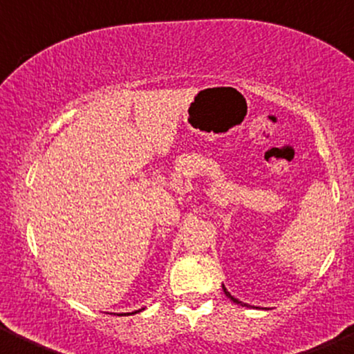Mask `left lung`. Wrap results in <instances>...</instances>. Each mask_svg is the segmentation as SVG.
Returning a JSON list of instances; mask_svg holds the SVG:
<instances>
[{
    "mask_svg": "<svg viewBox=\"0 0 354 354\" xmlns=\"http://www.w3.org/2000/svg\"><path fill=\"white\" fill-rule=\"evenodd\" d=\"M221 289H223V292H225V295H226V297H228L230 300H233L234 304H239V305H243V307H248V304H243V302H239V300H238L236 297H233V295H231L230 292L226 290V287H225V286H221Z\"/></svg>",
    "mask_w": 354,
    "mask_h": 354,
    "instance_id": "1",
    "label": "left lung"
}]
</instances>
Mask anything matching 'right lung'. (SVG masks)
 <instances>
[{"label": "right lung", "instance_id": "right-lung-1", "mask_svg": "<svg viewBox=\"0 0 354 354\" xmlns=\"http://www.w3.org/2000/svg\"><path fill=\"white\" fill-rule=\"evenodd\" d=\"M141 310H144V307L142 308H139V310H134V312H126V313H118V315H123V317H126V315H134V313H139Z\"/></svg>", "mask_w": 354, "mask_h": 354}]
</instances>
